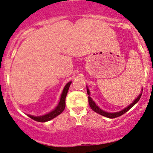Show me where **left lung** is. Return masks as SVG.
<instances>
[{
  "instance_id": "8db88e82",
  "label": "left lung",
  "mask_w": 153,
  "mask_h": 153,
  "mask_svg": "<svg viewBox=\"0 0 153 153\" xmlns=\"http://www.w3.org/2000/svg\"><path fill=\"white\" fill-rule=\"evenodd\" d=\"M87 94L89 95V97H88L89 104V106L91 107V108L94 111L96 112V113L100 114V115L105 116V117H108V118H115V117H120V116L123 115V114H125L126 112H127L130 108H131L133 107L138 101H139V99H140V97H141V95H142V93H140V94L138 95V97L136 98V99L133 101V102H132V103H131L129 105H128L127 108H124L123 111H120L119 112H116V113H108V112L104 111H103V110H101L100 108H99L97 104H96L94 101L92 100V99L89 97V96H90V92H89V90L87 87Z\"/></svg>"
}]
</instances>
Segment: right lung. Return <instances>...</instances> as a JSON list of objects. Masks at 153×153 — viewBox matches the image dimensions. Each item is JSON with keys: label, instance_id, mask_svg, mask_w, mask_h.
Segmentation results:
<instances>
[{"label": "right lung", "instance_id": "add662e5", "mask_svg": "<svg viewBox=\"0 0 153 153\" xmlns=\"http://www.w3.org/2000/svg\"><path fill=\"white\" fill-rule=\"evenodd\" d=\"M71 82H72L71 81L68 82L66 85V86L64 87V90H63L62 95H61L60 101L59 103V104L57 105V106L55 108V109L53 110V111H51L50 113L46 114V115H42V116H34L32 115H27L30 118H31V119L33 120L40 122V123H45V122L50 121L51 120H52L53 118L56 117V116L60 115V114L64 111L65 106H66V97L67 93H68L69 87H70Z\"/></svg>", "mask_w": 153, "mask_h": 153}]
</instances>
